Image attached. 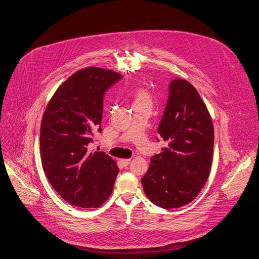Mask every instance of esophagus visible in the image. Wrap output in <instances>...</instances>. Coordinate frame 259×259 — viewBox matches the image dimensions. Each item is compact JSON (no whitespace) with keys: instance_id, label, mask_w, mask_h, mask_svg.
Segmentation results:
<instances>
[{"instance_id":"1","label":"esophagus","mask_w":259,"mask_h":259,"mask_svg":"<svg viewBox=\"0 0 259 259\" xmlns=\"http://www.w3.org/2000/svg\"><path fill=\"white\" fill-rule=\"evenodd\" d=\"M121 162L123 163L124 166H127L128 164L131 162V159H121Z\"/></svg>"}]
</instances>
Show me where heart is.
Returning a JSON list of instances; mask_svg holds the SVG:
<instances>
[{
  "mask_svg": "<svg viewBox=\"0 0 259 259\" xmlns=\"http://www.w3.org/2000/svg\"><path fill=\"white\" fill-rule=\"evenodd\" d=\"M144 102H150V96L147 91L143 89H138L134 95V103H144Z\"/></svg>",
  "mask_w": 259,
  "mask_h": 259,
  "instance_id": "heart-1",
  "label": "heart"
}]
</instances>
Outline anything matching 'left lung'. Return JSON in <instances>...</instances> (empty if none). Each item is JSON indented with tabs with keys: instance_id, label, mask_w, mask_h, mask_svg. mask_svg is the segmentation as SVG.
<instances>
[{
	"instance_id": "left-lung-1",
	"label": "left lung",
	"mask_w": 259,
	"mask_h": 259,
	"mask_svg": "<svg viewBox=\"0 0 259 259\" xmlns=\"http://www.w3.org/2000/svg\"><path fill=\"white\" fill-rule=\"evenodd\" d=\"M158 133L168 146L151 158L149 170L142 178L144 191L160 207H181L191 202L205 185L214 148L209 112L189 81H170Z\"/></svg>"
}]
</instances>
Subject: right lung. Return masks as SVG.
Listing matches in <instances>:
<instances>
[{
  "mask_svg": "<svg viewBox=\"0 0 259 259\" xmlns=\"http://www.w3.org/2000/svg\"><path fill=\"white\" fill-rule=\"evenodd\" d=\"M121 78L109 69H80L59 87L43 113L42 167L71 205L98 207L112 192L119 167L105 153L90 152L89 145L101 132L104 93Z\"/></svg>",
  "mask_w": 259,
  "mask_h": 259,
  "instance_id": "obj_1",
  "label": "right lung"
}]
</instances>
